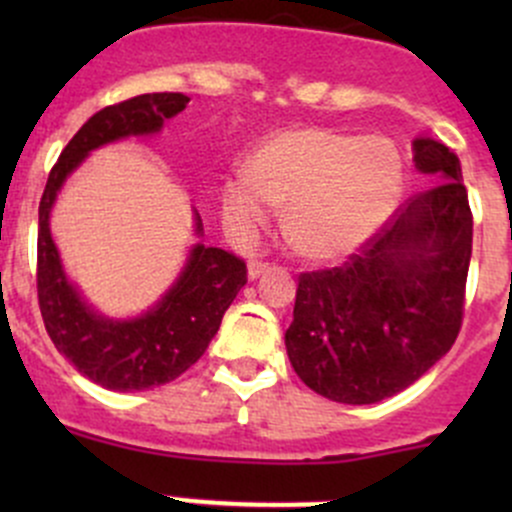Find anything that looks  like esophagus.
<instances>
[{"label":"esophagus","mask_w":512,"mask_h":512,"mask_svg":"<svg viewBox=\"0 0 512 512\" xmlns=\"http://www.w3.org/2000/svg\"><path fill=\"white\" fill-rule=\"evenodd\" d=\"M267 262H262V260H252L250 265H247V277H250V280H257V277L262 275V272L267 270Z\"/></svg>","instance_id":"esophagus-1"}]
</instances>
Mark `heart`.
Here are the masks:
<instances>
[{"label":"heart","instance_id":"1","mask_svg":"<svg viewBox=\"0 0 512 512\" xmlns=\"http://www.w3.org/2000/svg\"><path fill=\"white\" fill-rule=\"evenodd\" d=\"M404 160L389 138L324 126L287 128L255 148L220 190L237 230L265 223V203L285 208V237L299 255L334 262L359 250L399 205Z\"/></svg>","mask_w":512,"mask_h":512}]
</instances>
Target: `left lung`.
I'll return each instance as SVG.
<instances>
[{"label": "left lung", "mask_w": 512, "mask_h": 512, "mask_svg": "<svg viewBox=\"0 0 512 512\" xmlns=\"http://www.w3.org/2000/svg\"><path fill=\"white\" fill-rule=\"evenodd\" d=\"M414 163L436 180L431 188L344 265L299 275L289 361L309 389L337 404L399 394L461 332L473 247L461 160L433 138H416Z\"/></svg>", "instance_id": "8db88e82"}]
</instances>
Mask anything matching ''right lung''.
Masks as SVG:
<instances>
[{
    "instance_id": "right-lung-1",
    "label": "right lung",
    "mask_w": 512,
    "mask_h": 512,
    "mask_svg": "<svg viewBox=\"0 0 512 512\" xmlns=\"http://www.w3.org/2000/svg\"><path fill=\"white\" fill-rule=\"evenodd\" d=\"M188 101L185 94L165 91L101 108L61 151L41 195L36 294L44 327L54 347L103 389L143 391L178 379L205 354L225 309L247 282V265L240 257L198 242L180 277L156 307L136 319H108L94 312L66 280L59 250L51 240L49 215L71 170L106 143L158 133L165 118L183 111ZM195 235H203L198 213Z\"/></svg>"
}]
</instances>
